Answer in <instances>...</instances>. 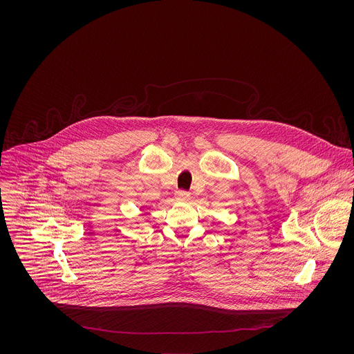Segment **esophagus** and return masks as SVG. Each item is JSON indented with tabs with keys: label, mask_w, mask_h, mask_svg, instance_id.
Wrapping results in <instances>:
<instances>
[{
	"label": "esophagus",
	"mask_w": 354,
	"mask_h": 354,
	"mask_svg": "<svg viewBox=\"0 0 354 354\" xmlns=\"http://www.w3.org/2000/svg\"><path fill=\"white\" fill-rule=\"evenodd\" d=\"M175 199H176L178 202H187V201L189 199V194L185 192V191H176Z\"/></svg>",
	"instance_id": "34e87169"
}]
</instances>
